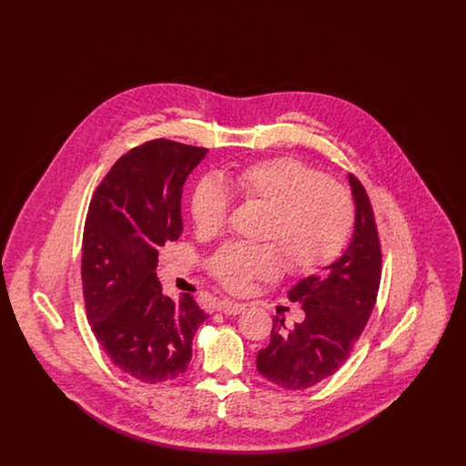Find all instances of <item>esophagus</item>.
<instances>
[{
	"label": "esophagus",
	"instance_id": "obj_1",
	"mask_svg": "<svg viewBox=\"0 0 466 466\" xmlns=\"http://www.w3.org/2000/svg\"><path fill=\"white\" fill-rule=\"evenodd\" d=\"M244 309H246V304L234 302V300H220L217 304V310H222L223 314H227V316H236V314L243 312Z\"/></svg>",
	"mask_w": 466,
	"mask_h": 466
}]
</instances>
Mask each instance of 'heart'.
<instances>
[{
	"label": "heart",
	"mask_w": 466,
	"mask_h": 466,
	"mask_svg": "<svg viewBox=\"0 0 466 466\" xmlns=\"http://www.w3.org/2000/svg\"><path fill=\"white\" fill-rule=\"evenodd\" d=\"M230 192L266 208L258 238L270 243H225L208 268L225 289L244 291L255 279H270L281 258L291 270L330 264L350 238L355 209L344 188L332 185L293 157H272L228 173L223 183L202 177L192 190L190 215L202 234H217L230 209ZM276 243L274 247L271 243Z\"/></svg>",
	"instance_id": "b5f03b06"
}]
</instances>
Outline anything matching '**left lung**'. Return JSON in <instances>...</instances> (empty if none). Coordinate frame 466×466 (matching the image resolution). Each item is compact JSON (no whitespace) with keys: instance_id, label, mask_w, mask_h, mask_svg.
<instances>
[{"instance_id":"obj_1","label":"left lung","mask_w":466,"mask_h":466,"mask_svg":"<svg viewBox=\"0 0 466 466\" xmlns=\"http://www.w3.org/2000/svg\"><path fill=\"white\" fill-rule=\"evenodd\" d=\"M355 230L344 255L289 289L302 304L304 321L287 327L274 318L268 346L257 355V369L285 390H308L335 374L363 332L380 283V243L370 199L353 175Z\"/></svg>"}]
</instances>
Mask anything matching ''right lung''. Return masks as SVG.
Here are the masks:
<instances>
[{"label":"right lung","instance_id":"right-lung-1","mask_svg":"<svg viewBox=\"0 0 466 466\" xmlns=\"http://www.w3.org/2000/svg\"><path fill=\"white\" fill-rule=\"evenodd\" d=\"M208 150L154 139L120 157L90 200L82 283L90 329L111 363L141 382L181 376L208 314L157 278L158 248L183 230L181 188Z\"/></svg>","mask_w":466,"mask_h":466}]
</instances>
